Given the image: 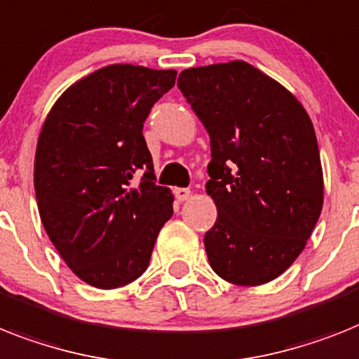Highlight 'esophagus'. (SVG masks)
I'll use <instances>...</instances> for the list:
<instances>
[{"instance_id": "34e87169", "label": "esophagus", "mask_w": 359, "mask_h": 359, "mask_svg": "<svg viewBox=\"0 0 359 359\" xmlns=\"http://www.w3.org/2000/svg\"><path fill=\"white\" fill-rule=\"evenodd\" d=\"M174 196H176L177 201H185L191 198V191L185 189V187H176V189H174Z\"/></svg>"}]
</instances>
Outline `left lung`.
Returning a JSON list of instances; mask_svg holds the SVG:
<instances>
[{
  "label": "left lung",
  "instance_id": "8db88e82",
  "mask_svg": "<svg viewBox=\"0 0 359 359\" xmlns=\"http://www.w3.org/2000/svg\"><path fill=\"white\" fill-rule=\"evenodd\" d=\"M177 88L211 139L205 187L218 218L203 236L209 264L238 286L277 279L323 209L312 121L286 88L242 60L182 71Z\"/></svg>",
  "mask_w": 359,
  "mask_h": 359
}]
</instances>
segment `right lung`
I'll return each instance as SVG.
<instances>
[{
	"label": "right lung",
	"mask_w": 359,
	"mask_h": 359,
	"mask_svg": "<svg viewBox=\"0 0 359 359\" xmlns=\"http://www.w3.org/2000/svg\"><path fill=\"white\" fill-rule=\"evenodd\" d=\"M176 71L115 64L73 84L38 137L34 191L49 240L76 277L114 290L144 273L172 216L143 124Z\"/></svg>",
	"instance_id": "add662e5"
}]
</instances>
